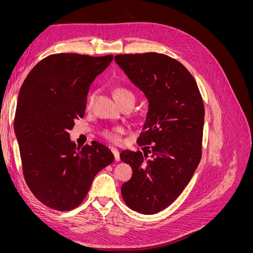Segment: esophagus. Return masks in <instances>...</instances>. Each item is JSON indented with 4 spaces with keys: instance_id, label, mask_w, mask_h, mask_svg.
I'll return each instance as SVG.
<instances>
[{
    "instance_id": "obj_1",
    "label": "esophagus",
    "mask_w": 253,
    "mask_h": 253,
    "mask_svg": "<svg viewBox=\"0 0 253 253\" xmlns=\"http://www.w3.org/2000/svg\"><path fill=\"white\" fill-rule=\"evenodd\" d=\"M111 151H112L113 155H114V157H115V162H119L120 157H119V152H118V150L115 149V148H111Z\"/></svg>"
}]
</instances>
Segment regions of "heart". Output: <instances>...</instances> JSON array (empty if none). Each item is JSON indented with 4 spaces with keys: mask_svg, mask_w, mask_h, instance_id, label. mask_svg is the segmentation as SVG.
Here are the masks:
<instances>
[{
    "mask_svg": "<svg viewBox=\"0 0 253 253\" xmlns=\"http://www.w3.org/2000/svg\"><path fill=\"white\" fill-rule=\"evenodd\" d=\"M96 93H90L87 97V102H86V106L89 108L93 103L94 99H95ZM114 97L116 99L117 102H120L122 100H126V99H133L135 101V97L134 94L132 93L131 90H128L127 88L125 87H117L115 88L114 90ZM122 133V128L121 127H114V128H105L102 131V136L104 138L109 139L110 141L113 142H118L119 141V134Z\"/></svg>",
    "mask_w": 253,
    "mask_h": 253,
    "instance_id": "heart-1",
    "label": "heart"
}]
</instances>
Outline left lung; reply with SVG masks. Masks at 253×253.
<instances>
[{
	"label": "left lung",
	"instance_id": "left-lung-1",
	"mask_svg": "<svg viewBox=\"0 0 253 253\" xmlns=\"http://www.w3.org/2000/svg\"><path fill=\"white\" fill-rule=\"evenodd\" d=\"M115 61L143 91L149 110L138 144L151 153L125 150L131 179L121 187L128 208L155 214L170 206L186 188L202 157L204 102L193 76L163 53L117 55Z\"/></svg>",
	"mask_w": 253,
	"mask_h": 253
}]
</instances>
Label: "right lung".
<instances>
[{"label": "right lung", "instance_id": "right-lung-1", "mask_svg": "<svg viewBox=\"0 0 253 253\" xmlns=\"http://www.w3.org/2000/svg\"><path fill=\"white\" fill-rule=\"evenodd\" d=\"M113 56L56 53L41 60L23 82L14 116L23 174L45 206L68 211L86 196L95 175L114 162L105 145L76 147L68 131L86 109L89 85Z\"/></svg>", "mask_w": 253, "mask_h": 253}]
</instances>
